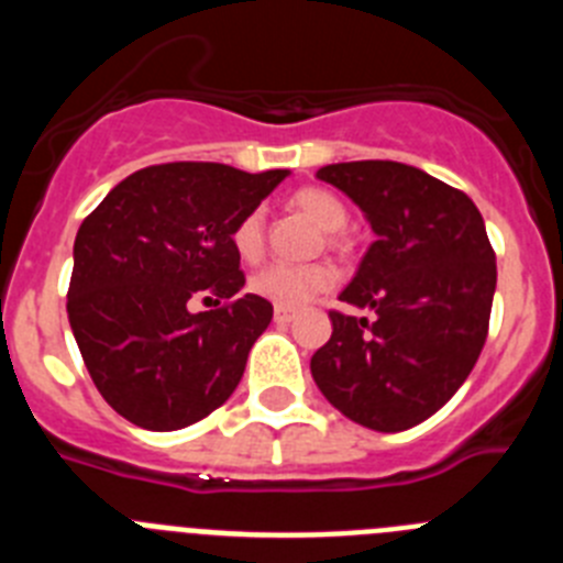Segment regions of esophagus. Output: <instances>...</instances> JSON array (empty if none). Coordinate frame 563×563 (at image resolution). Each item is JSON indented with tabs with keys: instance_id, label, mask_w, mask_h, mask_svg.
<instances>
[{
	"instance_id": "obj_1",
	"label": "esophagus",
	"mask_w": 563,
	"mask_h": 563,
	"mask_svg": "<svg viewBox=\"0 0 563 563\" xmlns=\"http://www.w3.org/2000/svg\"><path fill=\"white\" fill-rule=\"evenodd\" d=\"M273 318H276V324H290L292 318H296V312H292V310H282V307H276Z\"/></svg>"
}]
</instances>
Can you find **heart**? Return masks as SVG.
Segmentation results:
<instances>
[{"label": "heart", "instance_id": "1", "mask_svg": "<svg viewBox=\"0 0 563 563\" xmlns=\"http://www.w3.org/2000/svg\"><path fill=\"white\" fill-rule=\"evenodd\" d=\"M290 206L292 211L307 217L312 225H318L324 233H338L350 220L343 202L338 200L335 194L324 191V188H301L290 197ZM233 251L245 262H256L262 256V251H265L262 213L251 211L233 228ZM332 285H335V271L327 265H267L251 278V290L256 296L267 298L271 305L282 307V310L305 307L307 301H312L318 292L330 290Z\"/></svg>", "mask_w": 563, "mask_h": 563}]
</instances>
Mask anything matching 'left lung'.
<instances>
[{
	"mask_svg": "<svg viewBox=\"0 0 563 563\" xmlns=\"http://www.w3.org/2000/svg\"><path fill=\"white\" fill-rule=\"evenodd\" d=\"M316 177L346 194L375 233L338 298L377 318L330 312L312 380L343 417L406 431L454 397L487 338L496 256L485 220L467 194L406 163H332Z\"/></svg>",
	"mask_w": 563,
	"mask_h": 563,
	"instance_id": "1",
	"label": "left lung"
}]
</instances>
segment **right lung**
<instances>
[{
    "instance_id": "1",
    "label": "right lung",
    "mask_w": 563,
    "mask_h": 563,
    "mask_svg": "<svg viewBox=\"0 0 563 563\" xmlns=\"http://www.w3.org/2000/svg\"><path fill=\"white\" fill-rule=\"evenodd\" d=\"M220 163H163L129 174L81 222L67 316L89 377L129 422L177 431L233 395L267 330V298L245 287L233 228L287 177ZM233 297L191 313V295ZM220 305V301H217Z\"/></svg>"
}]
</instances>
